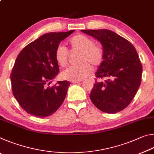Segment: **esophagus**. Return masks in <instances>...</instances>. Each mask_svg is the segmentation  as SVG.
<instances>
[{"mask_svg":"<svg viewBox=\"0 0 154 154\" xmlns=\"http://www.w3.org/2000/svg\"><path fill=\"white\" fill-rule=\"evenodd\" d=\"M82 81H71L72 83H80Z\"/></svg>","mask_w":154,"mask_h":154,"instance_id":"obj_1","label":"esophagus"}]
</instances>
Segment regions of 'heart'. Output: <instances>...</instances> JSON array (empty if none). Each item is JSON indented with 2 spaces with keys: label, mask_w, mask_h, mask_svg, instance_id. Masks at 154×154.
Segmentation results:
<instances>
[{
  "label": "heart",
  "mask_w": 154,
  "mask_h": 154,
  "mask_svg": "<svg viewBox=\"0 0 154 154\" xmlns=\"http://www.w3.org/2000/svg\"><path fill=\"white\" fill-rule=\"evenodd\" d=\"M69 43L72 49L81 50L79 61L82 63L68 68L62 72V77L68 80L81 81L87 77L92 71V66L88 62L94 66H98L102 63L105 55L104 50L102 47L96 45L92 38L82 34L72 36ZM69 51L66 48L61 45L57 47L55 59L60 66H66Z\"/></svg>",
  "instance_id": "heart-1"
}]
</instances>
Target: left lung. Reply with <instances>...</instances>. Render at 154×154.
I'll use <instances>...</instances> for the list:
<instances>
[{
  "instance_id": "8db88e82",
  "label": "left lung",
  "mask_w": 154,
  "mask_h": 154,
  "mask_svg": "<svg viewBox=\"0 0 154 154\" xmlns=\"http://www.w3.org/2000/svg\"><path fill=\"white\" fill-rule=\"evenodd\" d=\"M81 31L98 41L105 54L95 75L106 79L96 82L90 94L91 100L105 113H118L130 105L141 82L143 68L136 49L111 30Z\"/></svg>"
}]
</instances>
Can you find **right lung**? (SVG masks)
Segmentation results:
<instances>
[{"label":"right lung","mask_w":154,"mask_h":154,"mask_svg":"<svg viewBox=\"0 0 154 154\" xmlns=\"http://www.w3.org/2000/svg\"><path fill=\"white\" fill-rule=\"evenodd\" d=\"M74 31L43 35L17 56L11 74L12 91L21 107L28 113L45 118L55 113L64 102L69 81H58L53 86L49 85L59 73L56 49Z\"/></svg>","instance_id":"obj_1"}]
</instances>
